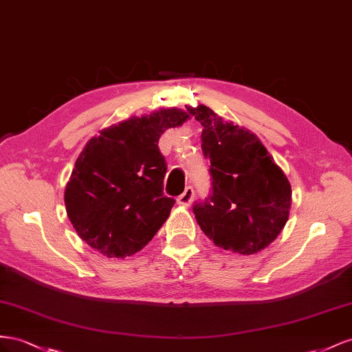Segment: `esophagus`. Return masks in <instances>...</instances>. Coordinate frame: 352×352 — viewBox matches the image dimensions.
<instances>
[{
	"label": "esophagus",
	"mask_w": 352,
	"mask_h": 352,
	"mask_svg": "<svg viewBox=\"0 0 352 352\" xmlns=\"http://www.w3.org/2000/svg\"><path fill=\"white\" fill-rule=\"evenodd\" d=\"M193 196H195L193 188L188 186V187H186L184 192L177 197V204H178V205H182V206H190V205H192Z\"/></svg>",
	"instance_id": "34e87169"
}]
</instances>
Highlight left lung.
Segmentation results:
<instances>
[{
	"label": "left lung",
	"instance_id": "obj_1",
	"mask_svg": "<svg viewBox=\"0 0 352 352\" xmlns=\"http://www.w3.org/2000/svg\"><path fill=\"white\" fill-rule=\"evenodd\" d=\"M204 126L202 152L210 162V190L193 212L202 232L233 254L267 248L289 218L292 190L255 134L224 122L214 110L188 107Z\"/></svg>",
	"mask_w": 352,
	"mask_h": 352
}]
</instances>
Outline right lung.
<instances>
[{"instance_id": "obj_1", "label": "right lung", "mask_w": 352, "mask_h": 352, "mask_svg": "<svg viewBox=\"0 0 352 352\" xmlns=\"http://www.w3.org/2000/svg\"><path fill=\"white\" fill-rule=\"evenodd\" d=\"M187 118L162 109L106 128L87 143L65 190L67 217L87 245L125 258L153 239L175 204L164 195L166 162L157 143Z\"/></svg>"}]
</instances>
